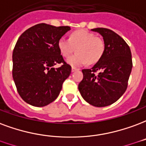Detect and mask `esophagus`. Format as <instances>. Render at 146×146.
Segmentation results:
<instances>
[{
  "label": "esophagus",
  "mask_w": 146,
  "mask_h": 146,
  "mask_svg": "<svg viewBox=\"0 0 146 146\" xmlns=\"http://www.w3.org/2000/svg\"><path fill=\"white\" fill-rule=\"evenodd\" d=\"M77 70H79V69H77V68L72 67V72H75V71H77Z\"/></svg>",
  "instance_id": "1"
}]
</instances>
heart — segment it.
Returning a JSON list of instances; mask_svg holds the SVG:
<instances>
[{
    "mask_svg": "<svg viewBox=\"0 0 146 146\" xmlns=\"http://www.w3.org/2000/svg\"><path fill=\"white\" fill-rule=\"evenodd\" d=\"M58 47L64 57L70 56L76 48L77 53L66 60L73 66H81L87 62L89 64L97 62L102 57L105 48L103 40L84 29L73 32L70 38H60Z\"/></svg>",
    "mask_w": 146,
    "mask_h": 146,
    "instance_id": "1",
    "label": "heart"
}]
</instances>
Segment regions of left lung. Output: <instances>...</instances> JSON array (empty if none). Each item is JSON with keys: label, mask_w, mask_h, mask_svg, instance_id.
Segmentation results:
<instances>
[{"label": "left lung", "mask_w": 146, "mask_h": 146, "mask_svg": "<svg viewBox=\"0 0 146 146\" xmlns=\"http://www.w3.org/2000/svg\"><path fill=\"white\" fill-rule=\"evenodd\" d=\"M91 31L102 35L105 48L91 69L82 70L84 78L78 89L87 103L101 108L114 103L125 92L132 69L131 52L125 40L112 30L97 28Z\"/></svg>", "instance_id": "obj_1"}]
</instances>
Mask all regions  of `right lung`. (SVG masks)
I'll list each match as a JSON object with an SVG mask.
<instances>
[{
    "label": "right lung",
    "mask_w": 146,
    "mask_h": 146,
    "mask_svg": "<svg viewBox=\"0 0 146 146\" xmlns=\"http://www.w3.org/2000/svg\"><path fill=\"white\" fill-rule=\"evenodd\" d=\"M69 26L35 25L21 35L12 54V76L18 94L26 103L44 107L56 100L62 84L71 73L65 62L58 42ZM62 63L59 68H53Z\"/></svg>",
    "instance_id": "1"
}]
</instances>
